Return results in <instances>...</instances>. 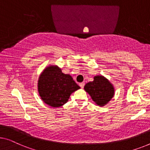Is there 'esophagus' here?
Here are the masks:
<instances>
[{"instance_id": "34e87169", "label": "esophagus", "mask_w": 150, "mask_h": 150, "mask_svg": "<svg viewBox=\"0 0 150 150\" xmlns=\"http://www.w3.org/2000/svg\"><path fill=\"white\" fill-rule=\"evenodd\" d=\"M84 86H85V83H79V86L81 87V88H83V87H84Z\"/></svg>"}]
</instances>
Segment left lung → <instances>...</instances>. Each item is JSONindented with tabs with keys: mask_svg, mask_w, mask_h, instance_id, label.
Returning <instances> with one entry per match:
<instances>
[{
	"mask_svg": "<svg viewBox=\"0 0 150 150\" xmlns=\"http://www.w3.org/2000/svg\"><path fill=\"white\" fill-rule=\"evenodd\" d=\"M84 89L98 106H104L115 95V88L110 81L102 75H96L93 81L86 84Z\"/></svg>",
	"mask_w": 150,
	"mask_h": 150,
	"instance_id": "8db88e82",
	"label": "left lung"
}]
</instances>
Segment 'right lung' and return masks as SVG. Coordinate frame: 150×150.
Listing matches in <instances>:
<instances>
[{"instance_id":"obj_1","label":"right lung","mask_w":150,"mask_h":150,"mask_svg":"<svg viewBox=\"0 0 150 150\" xmlns=\"http://www.w3.org/2000/svg\"><path fill=\"white\" fill-rule=\"evenodd\" d=\"M80 87L72 77L62 72L57 65H49L44 69L38 81V90L44 103L59 108L67 103L72 93Z\"/></svg>"}]
</instances>
